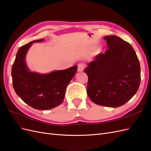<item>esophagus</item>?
I'll return each instance as SVG.
<instances>
[{
    "label": "esophagus",
    "instance_id": "esophagus-1",
    "mask_svg": "<svg viewBox=\"0 0 151 151\" xmlns=\"http://www.w3.org/2000/svg\"><path fill=\"white\" fill-rule=\"evenodd\" d=\"M84 67H85V65H84V64H83V63H79L78 68H77V70H78L79 72H83Z\"/></svg>",
    "mask_w": 151,
    "mask_h": 151
}]
</instances>
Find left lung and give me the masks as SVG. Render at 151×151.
I'll list each match as a JSON object with an SVG mask.
<instances>
[{
    "instance_id": "1",
    "label": "left lung",
    "mask_w": 151,
    "mask_h": 151,
    "mask_svg": "<svg viewBox=\"0 0 151 151\" xmlns=\"http://www.w3.org/2000/svg\"><path fill=\"white\" fill-rule=\"evenodd\" d=\"M108 50L89 62L87 93L101 106H122L134 96L140 83V63L132 45L116 36H108Z\"/></svg>"
}]
</instances>
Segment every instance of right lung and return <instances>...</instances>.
<instances>
[{
    "instance_id": "obj_1",
    "label": "right lung",
    "mask_w": 151,
    "mask_h": 151,
    "mask_svg": "<svg viewBox=\"0 0 151 151\" xmlns=\"http://www.w3.org/2000/svg\"><path fill=\"white\" fill-rule=\"evenodd\" d=\"M43 40H34L21 47L11 71L16 93L27 104L39 110L50 109L62 103L67 86L77 69V66L74 65L47 74L30 72L25 62L26 53L33 43Z\"/></svg>"
}]
</instances>
